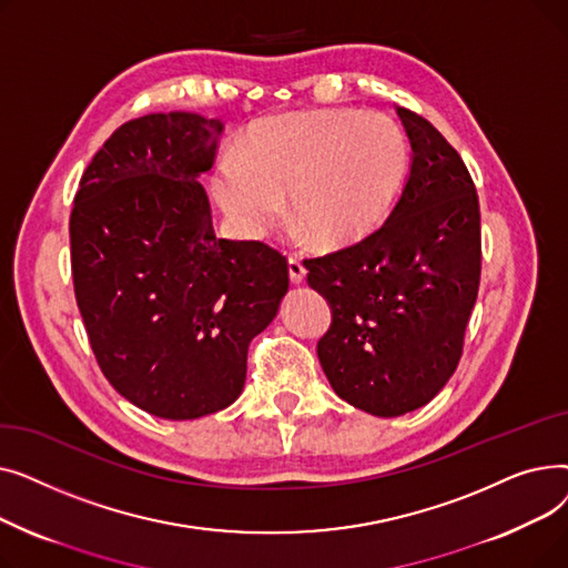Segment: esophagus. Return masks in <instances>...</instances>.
<instances>
[{"instance_id": "34e87169", "label": "esophagus", "mask_w": 568, "mask_h": 568, "mask_svg": "<svg viewBox=\"0 0 568 568\" xmlns=\"http://www.w3.org/2000/svg\"><path fill=\"white\" fill-rule=\"evenodd\" d=\"M287 274H290V281L294 283V285H300V283H304V278H306V268H304V264L296 260V257H290L287 260Z\"/></svg>"}]
</instances>
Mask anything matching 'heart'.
<instances>
[{
  "mask_svg": "<svg viewBox=\"0 0 568 568\" xmlns=\"http://www.w3.org/2000/svg\"><path fill=\"white\" fill-rule=\"evenodd\" d=\"M405 142L379 112L347 108L260 119L242 156H225L212 195L230 223L260 239L287 214L313 242L345 246L386 212L405 172Z\"/></svg>",
  "mask_w": 568,
  "mask_h": 568,
  "instance_id": "heart-1",
  "label": "heart"
}]
</instances>
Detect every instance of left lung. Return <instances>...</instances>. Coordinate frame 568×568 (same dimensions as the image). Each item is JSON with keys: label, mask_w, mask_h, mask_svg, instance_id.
Returning <instances> with one entry per match:
<instances>
[{"label": "left lung", "mask_w": 568, "mask_h": 568, "mask_svg": "<svg viewBox=\"0 0 568 568\" xmlns=\"http://www.w3.org/2000/svg\"><path fill=\"white\" fill-rule=\"evenodd\" d=\"M412 144L405 189L362 242L304 260L332 308L317 356L334 392L375 416L430 403L454 375L481 278V214L456 149L396 108Z\"/></svg>", "instance_id": "obj_1"}]
</instances>
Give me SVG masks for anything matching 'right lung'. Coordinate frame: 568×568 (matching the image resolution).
I'll list each match as a JSON object with an SVG mask.
<instances>
[{
  "label": "right lung",
  "mask_w": 568,
  "mask_h": 568,
  "mask_svg": "<svg viewBox=\"0 0 568 568\" xmlns=\"http://www.w3.org/2000/svg\"><path fill=\"white\" fill-rule=\"evenodd\" d=\"M221 131L195 112L119 126L87 165L69 223L75 302L103 375L172 422L239 398L248 345L290 285L278 251L214 234L197 179Z\"/></svg>",
  "instance_id": "1"
}]
</instances>
